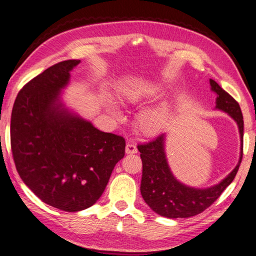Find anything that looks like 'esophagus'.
Returning a JSON list of instances; mask_svg holds the SVG:
<instances>
[{"label":"esophagus","instance_id":"esophagus-1","mask_svg":"<svg viewBox=\"0 0 256 256\" xmlns=\"http://www.w3.org/2000/svg\"><path fill=\"white\" fill-rule=\"evenodd\" d=\"M136 152H138V148H136V146L134 144V143L128 142L126 146V153L127 154H136Z\"/></svg>","mask_w":256,"mask_h":256}]
</instances>
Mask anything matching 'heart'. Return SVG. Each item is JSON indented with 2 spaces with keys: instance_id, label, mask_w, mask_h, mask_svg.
<instances>
[{
  "instance_id": "b5f03b06",
  "label": "heart",
  "mask_w": 256,
  "mask_h": 256,
  "mask_svg": "<svg viewBox=\"0 0 256 256\" xmlns=\"http://www.w3.org/2000/svg\"><path fill=\"white\" fill-rule=\"evenodd\" d=\"M166 114L163 110H146L139 117V128L146 134H156L163 127Z\"/></svg>"
}]
</instances>
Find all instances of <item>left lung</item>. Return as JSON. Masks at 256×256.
I'll return each mask as SVG.
<instances>
[{
  "label": "left lung",
  "instance_id": "1",
  "mask_svg": "<svg viewBox=\"0 0 256 256\" xmlns=\"http://www.w3.org/2000/svg\"><path fill=\"white\" fill-rule=\"evenodd\" d=\"M210 88L216 94V110L225 112L238 124L241 152L238 165L222 182L206 189L188 186L174 177L165 154V134L138 146L142 160L141 194L155 213L168 218H186L202 213L210 208L222 191L232 182L243 155V116L239 103L213 79Z\"/></svg>",
  "mask_w": 256,
  "mask_h": 256
}]
</instances>
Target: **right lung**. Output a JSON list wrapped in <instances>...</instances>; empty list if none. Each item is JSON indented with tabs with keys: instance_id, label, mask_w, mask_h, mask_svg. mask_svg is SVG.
<instances>
[{
	"instance_id": "obj_1",
	"label": "right lung",
	"mask_w": 256,
	"mask_h": 256,
	"mask_svg": "<svg viewBox=\"0 0 256 256\" xmlns=\"http://www.w3.org/2000/svg\"><path fill=\"white\" fill-rule=\"evenodd\" d=\"M79 60L60 62L24 86L10 120V148L16 170L44 203L79 212L102 196L118 160L120 136L100 132L60 101Z\"/></svg>"
}]
</instances>
